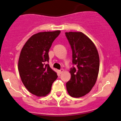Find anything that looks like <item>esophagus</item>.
<instances>
[{
    "instance_id": "obj_1",
    "label": "esophagus",
    "mask_w": 121,
    "mask_h": 121,
    "mask_svg": "<svg viewBox=\"0 0 121 121\" xmlns=\"http://www.w3.org/2000/svg\"><path fill=\"white\" fill-rule=\"evenodd\" d=\"M63 71H64V70H63V69H61V70H59V73H60V74H61L63 72Z\"/></svg>"
}]
</instances>
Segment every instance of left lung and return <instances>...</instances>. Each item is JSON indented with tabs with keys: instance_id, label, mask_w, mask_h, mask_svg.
Returning <instances> with one entry per match:
<instances>
[{
	"instance_id": "8db88e82",
	"label": "left lung",
	"mask_w": 121,
	"mask_h": 121,
	"mask_svg": "<svg viewBox=\"0 0 121 121\" xmlns=\"http://www.w3.org/2000/svg\"><path fill=\"white\" fill-rule=\"evenodd\" d=\"M72 50L71 78L66 83L69 95L80 98L91 91L95 84L99 69V57L95 45L81 32H66Z\"/></svg>"
}]
</instances>
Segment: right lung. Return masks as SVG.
Returning <instances> with one entry per match:
<instances>
[{"label": "right lung", "mask_w": 121, "mask_h": 121, "mask_svg": "<svg viewBox=\"0 0 121 121\" xmlns=\"http://www.w3.org/2000/svg\"><path fill=\"white\" fill-rule=\"evenodd\" d=\"M61 31L41 32L34 34L24 44L18 61V70L23 84L30 93L42 97L50 93L58 76L46 63L52 43Z\"/></svg>", "instance_id": "1"}]
</instances>
